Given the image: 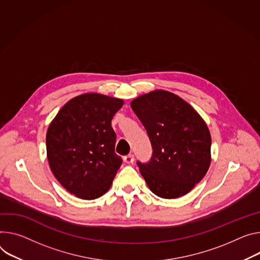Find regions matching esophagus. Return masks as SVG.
<instances>
[{"label":"esophagus","mask_w":260,"mask_h":260,"mask_svg":"<svg viewBox=\"0 0 260 260\" xmlns=\"http://www.w3.org/2000/svg\"><path fill=\"white\" fill-rule=\"evenodd\" d=\"M123 160L126 162V164H133L134 160H135V157L133 154H128V155H125L123 157Z\"/></svg>","instance_id":"1"}]
</instances>
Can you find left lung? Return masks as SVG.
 I'll list each match as a JSON object with an SVG mask.
<instances>
[{"label": "left lung", "instance_id": "left-lung-1", "mask_svg": "<svg viewBox=\"0 0 260 260\" xmlns=\"http://www.w3.org/2000/svg\"><path fill=\"white\" fill-rule=\"evenodd\" d=\"M131 107L149 137V161H137L153 194L165 199L185 195L206 174L211 138L199 114L175 94L157 90L134 100Z\"/></svg>", "mask_w": 260, "mask_h": 260}]
</instances>
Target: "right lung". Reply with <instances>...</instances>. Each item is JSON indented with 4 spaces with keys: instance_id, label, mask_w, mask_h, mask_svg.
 I'll use <instances>...</instances> for the list:
<instances>
[{
    "instance_id": "obj_1",
    "label": "right lung",
    "mask_w": 260,
    "mask_h": 260,
    "mask_svg": "<svg viewBox=\"0 0 260 260\" xmlns=\"http://www.w3.org/2000/svg\"><path fill=\"white\" fill-rule=\"evenodd\" d=\"M123 101L98 93L65 104L46 133L51 170L66 190L85 200L103 196L122 164L111 121Z\"/></svg>"
}]
</instances>
